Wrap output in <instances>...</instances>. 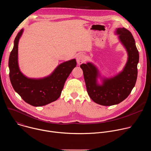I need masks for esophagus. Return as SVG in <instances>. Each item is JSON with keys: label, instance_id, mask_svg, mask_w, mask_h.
<instances>
[{"label": "esophagus", "instance_id": "esophagus-1", "mask_svg": "<svg viewBox=\"0 0 151 151\" xmlns=\"http://www.w3.org/2000/svg\"><path fill=\"white\" fill-rule=\"evenodd\" d=\"M85 61V57L83 54H79L76 57V61L78 64L80 65Z\"/></svg>", "mask_w": 151, "mask_h": 151}]
</instances>
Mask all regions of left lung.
<instances>
[{"mask_svg": "<svg viewBox=\"0 0 151 151\" xmlns=\"http://www.w3.org/2000/svg\"><path fill=\"white\" fill-rule=\"evenodd\" d=\"M115 33L128 54L127 63L121 72L112 78H104L92 63L80 66L90 97L102 106L115 105L124 100L134 87L137 77L139 54L132 34L124 27L116 29ZM98 78L102 81L101 84L98 83Z\"/></svg>", "mask_w": 151, "mask_h": 151, "instance_id": "obj_1", "label": "left lung"}]
</instances>
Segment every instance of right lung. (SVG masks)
I'll return each instance as SVG.
<instances>
[{"label":"right lung","instance_id":"add662e5","mask_svg":"<svg viewBox=\"0 0 151 151\" xmlns=\"http://www.w3.org/2000/svg\"><path fill=\"white\" fill-rule=\"evenodd\" d=\"M23 29L18 33L9 58V78L15 92L27 103L33 106H42L57 100L60 96L69 75L76 67V61L72 59L63 62L53 72L42 78H29L19 70L18 61V47Z\"/></svg>","mask_w":151,"mask_h":151}]
</instances>
